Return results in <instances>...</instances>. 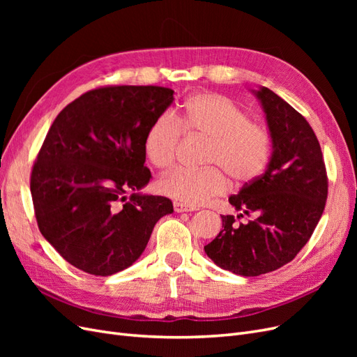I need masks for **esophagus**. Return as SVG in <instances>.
<instances>
[{
	"label": "esophagus",
	"mask_w": 357,
	"mask_h": 357,
	"mask_svg": "<svg viewBox=\"0 0 357 357\" xmlns=\"http://www.w3.org/2000/svg\"><path fill=\"white\" fill-rule=\"evenodd\" d=\"M172 207H174L176 213H185V211H195L197 210V207H192V205H186V204L178 202V201L172 204Z\"/></svg>",
	"instance_id": "1"
}]
</instances>
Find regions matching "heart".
I'll use <instances>...</instances> for the list:
<instances>
[{
    "label": "heart",
    "mask_w": 357,
    "mask_h": 357,
    "mask_svg": "<svg viewBox=\"0 0 357 357\" xmlns=\"http://www.w3.org/2000/svg\"><path fill=\"white\" fill-rule=\"evenodd\" d=\"M180 131L208 139L202 162L205 168H177L158 181L164 195L186 205H199L228 189V175L235 185H247L266 169L273 138L262 123L229 98L214 92L193 95L172 119L156 117L144 135L143 149L150 164L159 169L174 164Z\"/></svg>",
    "instance_id": "obj_1"
}]
</instances>
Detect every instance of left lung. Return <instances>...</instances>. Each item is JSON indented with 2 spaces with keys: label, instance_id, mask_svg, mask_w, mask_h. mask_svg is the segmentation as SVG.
Here are the masks:
<instances>
[{
  "label": "left lung",
  "instance_id": "left-lung-1",
  "mask_svg": "<svg viewBox=\"0 0 357 357\" xmlns=\"http://www.w3.org/2000/svg\"><path fill=\"white\" fill-rule=\"evenodd\" d=\"M252 93L271 132V160L264 174L229 197L240 211L236 218L250 220L236 223L234 215H222L220 232L204 247L215 265L241 277L290 262L314 232L328 198L325 162L310 123L265 86Z\"/></svg>",
  "mask_w": 357,
  "mask_h": 357
}]
</instances>
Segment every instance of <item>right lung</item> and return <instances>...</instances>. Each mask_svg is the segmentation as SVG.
<instances>
[{
    "mask_svg": "<svg viewBox=\"0 0 357 357\" xmlns=\"http://www.w3.org/2000/svg\"><path fill=\"white\" fill-rule=\"evenodd\" d=\"M172 95L159 86H109L83 93L52 123L31 195L40 232L73 266L102 277L123 271L174 211L168 198L142 192L152 177L144 135Z\"/></svg>",
    "mask_w": 357,
    "mask_h": 357,
    "instance_id": "right-lung-1",
    "label": "right lung"
}]
</instances>
